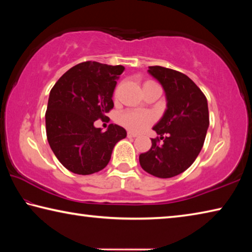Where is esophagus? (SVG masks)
I'll use <instances>...</instances> for the list:
<instances>
[{"label": "esophagus", "mask_w": 252, "mask_h": 252, "mask_svg": "<svg viewBox=\"0 0 252 252\" xmlns=\"http://www.w3.org/2000/svg\"><path fill=\"white\" fill-rule=\"evenodd\" d=\"M136 136H138L136 133H133V132H127V138H136Z\"/></svg>", "instance_id": "34e87169"}]
</instances>
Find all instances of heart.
<instances>
[{"label":"heart","mask_w":252,"mask_h":252,"mask_svg":"<svg viewBox=\"0 0 252 252\" xmlns=\"http://www.w3.org/2000/svg\"><path fill=\"white\" fill-rule=\"evenodd\" d=\"M152 83L155 82H152V81H148V82L143 84V87L144 85L152 84ZM155 119H156L155 114L150 112V111L129 110L120 114V117H119V123L130 131L141 132L146 129V127L150 126L151 123H153Z\"/></svg>","instance_id":"b5f03b06"}]
</instances>
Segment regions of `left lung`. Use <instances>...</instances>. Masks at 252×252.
Masks as SVG:
<instances>
[{
  "instance_id": "left-lung-1",
  "label": "left lung",
  "mask_w": 252,
  "mask_h": 252,
  "mask_svg": "<svg viewBox=\"0 0 252 252\" xmlns=\"http://www.w3.org/2000/svg\"><path fill=\"white\" fill-rule=\"evenodd\" d=\"M148 71L163 87L168 103L153 126L160 138L151 139L150 150L139 157L140 165L155 177L172 178L186 171L203 147L209 126L207 97L181 72L159 65L149 66Z\"/></svg>"
}]
</instances>
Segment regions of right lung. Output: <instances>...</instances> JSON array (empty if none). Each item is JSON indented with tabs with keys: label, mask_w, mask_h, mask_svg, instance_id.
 Segmentation results:
<instances>
[{
	"label": "right lung",
	"mask_w": 252,
	"mask_h": 252,
	"mask_svg": "<svg viewBox=\"0 0 252 252\" xmlns=\"http://www.w3.org/2000/svg\"><path fill=\"white\" fill-rule=\"evenodd\" d=\"M122 65L95 61L76 64L66 71L50 92L45 112L46 136L51 149L69 171L87 176L109 163L117 142L126 131L110 125L105 132L95 127L113 108L112 95Z\"/></svg>",
	"instance_id": "1"
}]
</instances>
